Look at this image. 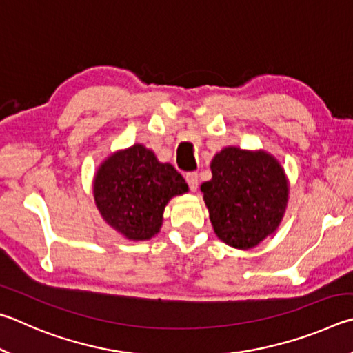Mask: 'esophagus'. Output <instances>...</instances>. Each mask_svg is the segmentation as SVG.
Listing matches in <instances>:
<instances>
[{
	"label": "esophagus",
	"mask_w": 353,
	"mask_h": 353,
	"mask_svg": "<svg viewBox=\"0 0 353 353\" xmlns=\"http://www.w3.org/2000/svg\"><path fill=\"white\" fill-rule=\"evenodd\" d=\"M186 181L189 184V189L195 192L196 189H199V173L196 172H188L186 173Z\"/></svg>",
	"instance_id": "esophagus-1"
}]
</instances>
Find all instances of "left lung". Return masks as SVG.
<instances>
[{"label":"left lung","mask_w":353,"mask_h":353,"mask_svg":"<svg viewBox=\"0 0 353 353\" xmlns=\"http://www.w3.org/2000/svg\"><path fill=\"white\" fill-rule=\"evenodd\" d=\"M212 180L201 186L214 231L234 248L248 250L273 232L283 215L288 184L265 152L228 147L215 154Z\"/></svg>","instance_id":"obj_1"}]
</instances>
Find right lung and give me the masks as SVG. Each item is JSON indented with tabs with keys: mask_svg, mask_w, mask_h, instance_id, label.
I'll list each match as a JSON object with an SVG mask.
<instances>
[{
	"mask_svg": "<svg viewBox=\"0 0 353 353\" xmlns=\"http://www.w3.org/2000/svg\"><path fill=\"white\" fill-rule=\"evenodd\" d=\"M184 192L188 184L175 167L158 163L141 144L110 157L94 180V200L103 220L132 240L153 237L167 201Z\"/></svg>",
	"mask_w": 353,
	"mask_h": 353,
	"instance_id": "1",
	"label": "right lung"
}]
</instances>
